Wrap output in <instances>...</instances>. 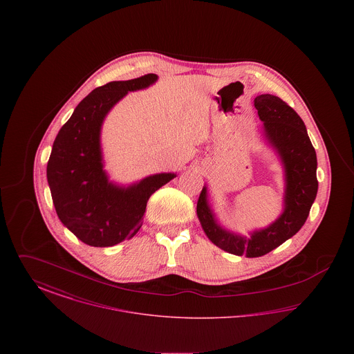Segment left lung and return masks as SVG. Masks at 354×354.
I'll use <instances>...</instances> for the list:
<instances>
[{
	"label": "left lung",
	"instance_id": "8db88e82",
	"mask_svg": "<svg viewBox=\"0 0 354 354\" xmlns=\"http://www.w3.org/2000/svg\"><path fill=\"white\" fill-rule=\"evenodd\" d=\"M254 107L270 146L277 151L286 172L284 211L267 228L251 232V237L236 235L220 227L208 204L207 187H203L196 214L208 239L225 252L259 257L273 251L296 235L309 215L317 195V156L303 119L276 95L261 94Z\"/></svg>",
	"mask_w": 354,
	"mask_h": 354
}]
</instances>
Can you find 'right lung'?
Listing matches in <instances>:
<instances>
[{"instance_id": "1", "label": "right lung", "mask_w": 354, "mask_h": 354, "mask_svg": "<svg viewBox=\"0 0 354 354\" xmlns=\"http://www.w3.org/2000/svg\"><path fill=\"white\" fill-rule=\"evenodd\" d=\"M156 80V74H147L94 88L53 143L46 175L57 215L87 245L113 247L131 239L142 227L150 196L176 176L155 174L119 187L103 169L101 129L107 113L129 91L146 88Z\"/></svg>"}]
</instances>
